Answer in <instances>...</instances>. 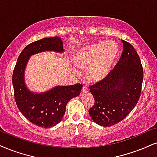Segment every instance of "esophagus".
Wrapping results in <instances>:
<instances>
[{"label":"esophagus","instance_id":"1","mask_svg":"<svg viewBox=\"0 0 157 157\" xmlns=\"http://www.w3.org/2000/svg\"><path fill=\"white\" fill-rule=\"evenodd\" d=\"M89 91V89H88V88L86 86H83L82 88V93H84V92H88Z\"/></svg>","mask_w":157,"mask_h":157}]
</instances>
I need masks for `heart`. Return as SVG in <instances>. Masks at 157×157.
<instances>
[{
    "mask_svg": "<svg viewBox=\"0 0 157 157\" xmlns=\"http://www.w3.org/2000/svg\"><path fill=\"white\" fill-rule=\"evenodd\" d=\"M118 53L119 48L116 42L99 41L77 50L74 60L80 69H88V80L99 82L109 76ZM73 70L77 75L80 74L78 69H74Z\"/></svg>",
    "mask_w": 157,
    "mask_h": 157,
    "instance_id": "obj_1",
    "label": "heart"
}]
</instances>
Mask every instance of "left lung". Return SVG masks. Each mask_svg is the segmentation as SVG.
I'll return each mask as SVG.
<instances>
[{
  "instance_id": "8db88e82",
  "label": "left lung",
  "mask_w": 157,
  "mask_h": 157,
  "mask_svg": "<svg viewBox=\"0 0 157 157\" xmlns=\"http://www.w3.org/2000/svg\"><path fill=\"white\" fill-rule=\"evenodd\" d=\"M124 50L116 67L105 80L90 86L94 105L88 110L96 124L111 126L124 120L140 97L143 69L130 43L122 40Z\"/></svg>"
}]
</instances>
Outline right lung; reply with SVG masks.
Listing matches in <instances>:
<instances>
[{"instance_id":"right-lung-1","label":"right lung","mask_w":157,"mask_h":157,"mask_svg":"<svg viewBox=\"0 0 157 157\" xmlns=\"http://www.w3.org/2000/svg\"><path fill=\"white\" fill-rule=\"evenodd\" d=\"M45 51L63 52L60 37L44 38L29 44L17 58L12 75L14 99L18 109L27 119L35 125L50 128L61 121L70 99L80 95L82 84L56 86L44 93H33L25 83V69L30 57Z\"/></svg>"}]
</instances>
